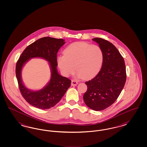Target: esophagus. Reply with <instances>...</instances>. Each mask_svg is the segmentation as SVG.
I'll use <instances>...</instances> for the list:
<instances>
[{
	"instance_id": "esophagus-1",
	"label": "esophagus",
	"mask_w": 147,
	"mask_h": 147,
	"mask_svg": "<svg viewBox=\"0 0 147 147\" xmlns=\"http://www.w3.org/2000/svg\"><path fill=\"white\" fill-rule=\"evenodd\" d=\"M71 85H73V86H76L77 84H78V82H77L76 80H71Z\"/></svg>"
}]
</instances>
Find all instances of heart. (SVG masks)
<instances>
[{
    "mask_svg": "<svg viewBox=\"0 0 147 147\" xmlns=\"http://www.w3.org/2000/svg\"><path fill=\"white\" fill-rule=\"evenodd\" d=\"M103 60L104 53L100 46L78 42L69 45L64 50V55L58 57L57 63L66 77L72 74L76 67L79 77L91 79L100 71Z\"/></svg>",
    "mask_w": 147,
    "mask_h": 147,
    "instance_id": "b5f03b06",
    "label": "heart"
}]
</instances>
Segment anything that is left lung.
Returning a JSON list of instances; mask_svg holds the SVG:
<instances>
[{"instance_id":"obj_1","label":"left lung","mask_w":147,"mask_h":147,"mask_svg":"<svg viewBox=\"0 0 147 147\" xmlns=\"http://www.w3.org/2000/svg\"><path fill=\"white\" fill-rule=\"evenodd\" d=\"M92 40L101 48L104 60L98 74L85 82L88 89L83 99L92 110L101 111L113 104L122 90L126 83V65L123 57L111 42L98 37Z\"/></svg>"}]
</instances>
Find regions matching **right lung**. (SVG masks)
I'll return each instance as SVG.
<instances>
[{"label":"right lung","instance_id":"1","mask_svg":"<svg viewBox=\"0 0 147 147\" xmlns=\"http://www.w3.org/2000/svg\"><path fill=\"white\" fill-rule=\"evenodd\" d=\"M64 43V40L62 38L42 37L28 45L17 61L15 73L20 91L25 100L34 107L43 110L53 107L61 100L70 86V79L59 75L57 69V54ZM36 57H42L49 62L51 77L49 83L43 89L32 91L22 83L21 70L25 63L30 58Z\"/></svg>","mask_w":147,"mask_h":147}]
</instances>
